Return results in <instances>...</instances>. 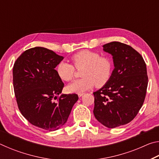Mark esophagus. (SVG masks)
<instances>
[{"mask_svg":"<svg viewBox=\"0 0 159 159\" xmlns=\"http://www.w3.org/2000/svg\"><path fill=\"white\" fill-rule=\"evenodd\" d=\"M83 94H84V93H79V98H80V97H82V96L83 95Z\"/></svg>","mask_w":159,"mask_h":159,"instance_id":"obj_1","label":"esophagus"}]
</instances>
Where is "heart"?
Segmentation results:
<instances>
[{
    "mask_svg": "<svg viewBox=\"0 0 159 159\" xmlns=\"http://www.w3.org/2000/svg\"><path fill=\"white\" fill-rule=\"evenodd\" d=\"M71 60L77 69L81 70L82 79L76 80L66 87L70 93H83L94 85L100 88L108 83L114 69L111 58L89 50H83L71 56ZM58 76L64 81L74 79L75 68L71 64L61 61L57 64Z\"/></svg>",
    "mask_w": 159,
    "mask_h": 159,
    "instance_id": "heart-1",
    "label": "heart"
}]
</instances>
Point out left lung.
I'll return each instance as SVG.
<instances>
[{"label": "left lung", "instance_id": "obj_1", "mask_svg": "<svg viewBox=\"0 0 159 159\" xmlns=\"http://www.w3.org/2000/svg\"><path fill=\"white\" fill-rule=\"evenodd\" d=\"M103 48L113 56L115 68L108 83L93 93V114L102 125L114 128L130 123L141 109L148 85L147 66L130 45L114 41Z\"/></svg>", "mask_w": 159, "mask_h": 159}]
</instances>
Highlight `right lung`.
Instances as JSON below:
<instances>
[{"label": "right lung", "mask_w": 159, "mask_h": 159, "mask_svg": "<svg viewBox=\"0 0 159 159\" xmlns=\"http://www.w3.org/2000/svg\"><path fill=\"white\" fill-rule=\"evenodd\" d=\"M62 56L42 47L26 50L13 66V87L18 108L36 127L54 131L67 121L76 94L61 95L64 84L55 69Z\"/></svg>", "instance_id": "obj_1"}]
</instances>
